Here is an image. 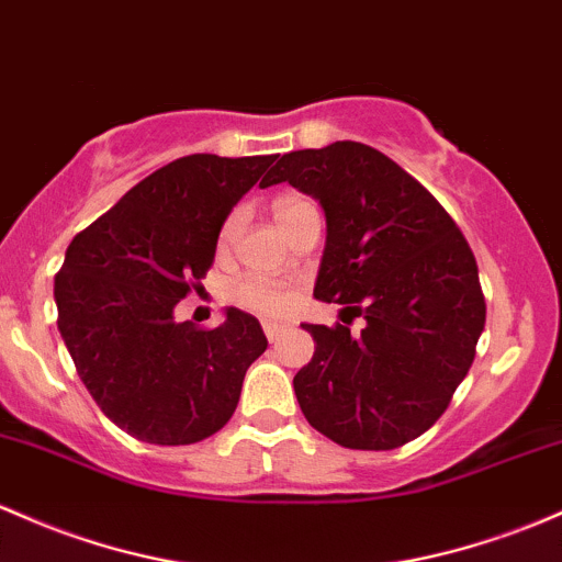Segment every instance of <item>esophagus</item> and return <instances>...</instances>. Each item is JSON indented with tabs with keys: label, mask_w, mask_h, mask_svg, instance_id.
Returning a JSON list of instances; mask_svg holds the SVG:
<instances>
[{
	"label": "esophagus",
	"mask_w": 562,
	"mask_h": 562,
	"mask_svg": "<svg viewBox=\"0 0 562 562\" xmlns=\"http://www.w3.org/2000/svg\"><path fill=\"white\" fill-rule=\"evenodd\" d=\"M285 330H288V325H282V323H263V333H267V338L271 344L280 341V336Z\"/></svg>",
	"instance_id": "esophagus-1"
}]
</instances>
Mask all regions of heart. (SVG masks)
<instances>
[{"label":"heart","mask_w":562,"mask_h":562,"mask_svg":"<svg viewBox=\"0 0 562 562\" xmlns=\"http://www.w3.org/2000/svg\"><path fill=\"white\" fill-rule=\"evenodd\" d=\"M304 205H310V200L299 194H282L274 200V221L282 224L291 215H295ZM239 229V213H232L226 218L224 229H221V245H229L234 239V234ZM234 304L243 306V310L256 312V314H282L291 310L293 295L285 291V288L274 285V282L258 280V277H250V280H243L237 288L232 291Z\"/></svg>","instance_id":"1"}]
</instances>
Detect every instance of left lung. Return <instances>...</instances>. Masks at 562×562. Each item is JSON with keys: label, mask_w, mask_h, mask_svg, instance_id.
Returning a JSON list of instances; mask_svg holds the SVG:
<instances>
[{"label": "left lung", "mask_w": 562, "mask_h": 562, "mask_svg": "<svg viewBox=\"0 0 562 562\" xmlns=\"http://www.w3.org/2000/svg\"><path fill=\"white\" fill-rule=\"evenodd\" d=\"M285 181L325 213L314 299L366 319L360 333L301 323L314 338L293 379L301 413L344 448L405 446L448 408L485 328L470 245L416 178L366 144L282 154L261 189Z\"/></svg>", "instance_id": "obj_1"}]
</instances>
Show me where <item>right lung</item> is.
Masks as SVG:
<instances>
[{
    "label": "right lung",
    "instance_id": "obj_1",
    "mask_svg": "<svg viewBox=\"0 0 562 562\" xmlns=\"http://www.w3.org/2000/svg\"><path fill=\"white\" fill-rule=\"evenodd\" d=\"M274 162L191 154L127 191L79 232L55 277L58 330L109 422L154 446H191L232 418L248 368L267 351L234 306L200 330L176 306L202 280L232 207Z\"/></svg>",
    "mask_w": 562,
    "mask_h": 562
}]
</instances>
